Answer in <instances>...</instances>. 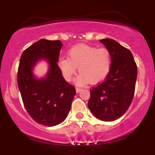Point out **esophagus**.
I'll return each instance as SVG.
<instances>
[{"mask_svg": "<svg viewBox=\"0 0 155 155\" xmlns=\"http://www.w3.org/2000/svg\"><path fill=\"white\" fill-rule=\"evenodd\" d=\"M76 92H77V93H79V92L81 91V89L79 88V87H76Z\"/></svg>", "mask_w": 155, "mask_h": 155, "instance_id": "34e87169", "label": "esophagus"}]
</instances>
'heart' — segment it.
<instances>
[{"label": "heart", "instance_id": "b5f03b06", "mask_svg": "<svg viewBox=\"0 0 155 155\" xmlns=\"http://www.w3.org/2000/svg\"><path fill=\"white\" fill-rule=\"evenodd\" d=\"M111 55L106 48H97L79 44L68 51V58L63 57L58 60V67L63 77L71 81L79 67L80 74L75 83L83 86L88 82L97 84L104 80L111 68Z\"/></svg>", "mask_w": 155, "mask_h": 155}]
</instances>
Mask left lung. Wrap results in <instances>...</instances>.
Listing matches in <instances>:
<instances>
[{
    "instance_id": "left-lung-1",
    "label": "left lung",
    "mask_w": 155,
    "mask_h": 155,
    "mask_svg": "<svg viewBox=\"0 0 155 155\" xmlns=\"http://www.w3.org/2000/svg\"><path fill=\"white\" fill-rule=\"evenodd\" d=\"M100 41L110 51L111 68L104 81L92 89L88 107L98 120L111 122L128 109L134 96L137 65L131 51L111 38Z\"/></svg>"
}]
</instances>
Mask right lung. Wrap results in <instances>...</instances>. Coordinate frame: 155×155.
<instances>
[{
	"instance_id": "1",
	"label": "right lung",
	"mask_w": 155,
	"mask_h": 155,
	"mask_svg": "<svg viewBox=\"0 0 155 155\" xmlns=\"http://www.w3.org/2000/svg\"><path fill=\"white\" fill-rule=\"evenodd\" d=\"M60 41L41 39L21 55L17 84L25 108L38 124L52 127L63 122L68 115L76 89L65 81L58 67ZM45 60L48 70L43 78L33 73L38 61Z\"/></svg>"
}]
</instances>
